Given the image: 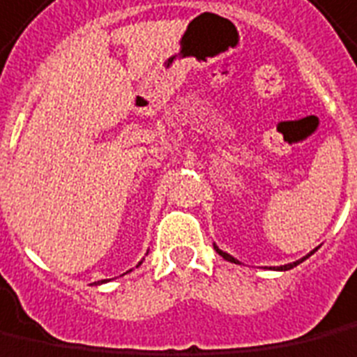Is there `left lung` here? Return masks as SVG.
Segmentation results:
<instances>
[{
  "label": "left lung",
  "instance_id": "1",
  "mask_svg": "<svg viewBox=\"0 0 357 357\" xmlns=\"http://www.w3.org/2000/svg\"><path fill=\"white\" fill-rule=\"evenodd\" d=\"M214 249H216V253H218V255H220V257H224L226 261H230V263H239L238 259H234V257L228 255L226 251H222V249H218V245H214ZM315 251H317V248L313 249L311 253H307V255H305V257H301V259H298V261H294V263H288V265H280V266H273V268H274V271H290V268H294V266H298V265H300V263H303V261H305L307 257L313 255Z\"/></svg>",
  "mask_w": 357,
  "mask_h": 357
}]
</instances>
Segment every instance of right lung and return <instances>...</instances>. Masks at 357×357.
I'll list each match as a JSON object with an SVG mask.
<instances>
[{
    "instance_id": "1",
    "label": "right lung",
    "mask_w": 357,
    "mask_h": 357,
    "mask_svg": "<svg viewBox=\"0 0 357 357\" xmlns=\"http://www.w3.org/2000/svg\"><path fill=\"white\" fill-rule=\"evenodd\" d=\"M141 263H143V261H141ZM141 263H139V265H141ZM139 265H137V266H139ZM127 273H129V271H127ZM104 282H106V280H100V282H94V284H104Z\"/></svg>"
}]
</instances>
